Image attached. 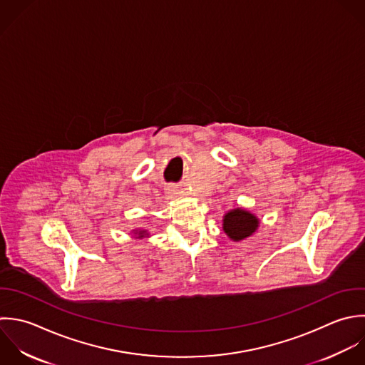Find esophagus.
Returning a JSON list of instances; mask_svg holds the SVG:
<instances>
[{
    "mask_svg": "<svg viewBox=\"0 0 365 365\" xmlns=\"http://www.w3.org/2000/svg\"><path fill=\"white\" fill-rule=\"evenodd\" d=\"M166 193H168L169 196H172V197H173V196H176V195H178V189H176L175 186H168V187H166Z\"/></svg>",
    "mask_w": 365,
    "mask_h": 365,
    "instance_id": "1",
    "label": "esophagus"
}]
</instances>
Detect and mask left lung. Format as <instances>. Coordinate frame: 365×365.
<instances>
[{
    "label": "left lung",
    "instance_id": "1",
    "mask_svg": "<svg viewBox=\"0 0 365 365\" xmlns=\"http://www.w3.org/2000/svg\"><path fill=\"white\" fill-rule=\"evenodd\" d=\"M222 226L232 242H242L256 233L260 226V219L247 209L236 207L225 213Z\"/></svg>",
    "mask_w": 365,
    "mask_h": 365
}]
</instances>
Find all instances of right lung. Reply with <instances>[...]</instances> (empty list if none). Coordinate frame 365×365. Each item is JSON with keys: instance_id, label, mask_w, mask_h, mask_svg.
I'll return each instance as SVG.
<instances>
[{"instance_id": "1", "label": "right lung", "mask_w": 365, "mask_h": 365, "mask_svg": "<svg viewBox=\"0 0 365 365\" xmlns=\"http://www.w3.org/2000/svg\"><path fill=\"white\" fill-rule=\"evenodd\" d=\"M132 233H133V237L138 240H140V239H148L149 237V232L146 230V229H133L132 230Z\"/></svg>"}]
</instances>
